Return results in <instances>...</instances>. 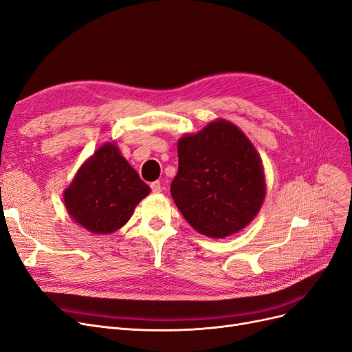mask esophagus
Instances as JSON below:
<instances>
[{"instance_id":"esophagus-1","label":"esophagus","mask_w":352,"mask_h":352,"mask_svg":"<svg viewBox=\"0 0 352 352\" xmlns=\"http://www.w3.org/2000/svg\"><path fill=\"white\" fill-rule=\"evenodd\" d=\"M151 188H152V192H161V190H162V187H161V184H160L158 181L152 182V184H151Z\"/></svg>"}]
</instances>
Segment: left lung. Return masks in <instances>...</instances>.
I'll return each mask as SVG.
<instances>
[{"instance_id": "left-lung-1", "label": "left lung", "mask_w": 352, "mask_h": 352, "mask_svg": "<svg viewBox=\"0 0 352 352\" xmlns=\"http://www.w3.org/2000/svg\"><path fill=\"white\" fill-rule=\"evenodd\" d=\"M174 203L188 224L207 237L224 239L252 223L266 195L261 155L230 120H211L177 144Z\"/></svg>"}]
</instances>
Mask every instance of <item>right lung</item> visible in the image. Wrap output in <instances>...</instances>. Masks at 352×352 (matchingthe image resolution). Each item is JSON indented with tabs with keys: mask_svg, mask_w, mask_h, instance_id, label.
I'll return each instance as SVG.
<instances>
[{
	"mask_svg": "<svg viewBox=\"0 0 352 352\" xmlns=\"http://www.w3.org/2000/svg\"><path fill=\"white\" fill-rule=\"evenodd\" d=\"M149 192L116 144L106 142L82 164L63 200L70 219L85 230L111 234L129 221Z\"/></svg>",
	"mask_w": 352,
	"mask_h": 352,
	"instance_id": "obj_1",
	"label": "right lung"
}]
</instances>
